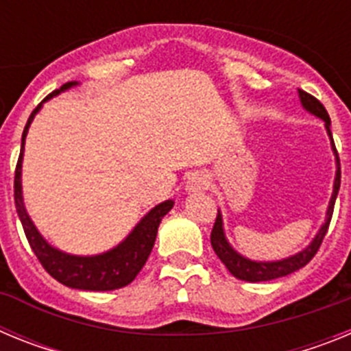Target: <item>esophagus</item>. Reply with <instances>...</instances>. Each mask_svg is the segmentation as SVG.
I'll return each instance as SVG.
<instances>
[{"instance_id": "obj_1", "label": "esophagus", "mask_w": 351, "mask_h": 351, "mask_svg": "<svg viewBox=\"0 0 351 351\" xmlns=\"http://www.w3.org/2000/svg\"><path fill=\"white\" fill-rule=\"evenodd\" d=\"M209 188V179H207L206 173L195 172L191 173L188 182H186V191L188 193H198V191H204Z\"/></svg>"}]
</instances>
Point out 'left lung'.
<instances>
[{
    "label": "left lung",
    "instance_id": "obj_1",
    "mask_svg": "<svg viewBox=\"0 0 351 351\" xmlns=\"http://www.w3.org/2000/svg\"><path fill=\"white\" fill-rule=\"evenodd\" d=\"M299 100L304 110H308L309 114H313V116L318 117V119H322L325 123V130H327V135L328 138H330V147H332V153L334 156H336V178H334V188L332 195H330V202H328L327 213H325V221L322 223L320 230L316 232V235L313 237L311 243L304 247V250H300L299 253L287 256V258L272 260V262H260V260L246 258V256L241 255L239 251H235L234 246L228 243V239H226L225 234V226H223L221 210L218 209L216 223H214L213 234H210V244H213L214 253L218 255V258L225 263V267L228 269L230 274L235 276L237 280L250 281V283H260V281H271L276 280V278H283V276H288L291 274V272L302 269L304 265L311 262L313 256L316 255V251H318L325 234H327L330 219H332L334 204H336V198L337 193H339L341 186V167L339 158H337L336 145H334L332 133H330V117H328L324 105L316 100L315 96L308 95L306 91H300L299 89Z\"/></svg>",
    "mask_w": 351,
    "mask_h": 351
}]
</instances>
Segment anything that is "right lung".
Instances as JSON below:
<instances>
[{"label":"right lung","instance_id":"right-lung-1","mask_svg":"<svg viewBox=\"0 0 351 351\" xmlns=\"http://www.w3.org/2000/svg\"><path fill=\"white\" fill-rule=\"evenodd\" d=\"M79 86L77 80L63 84L58 91L51 95L31 112L29 119L26 123V128L23 132V142H21V156L15 169L14 181V197L15 209H17L19 219L23 223L24 234L27 237L31 250L35 251L36 258L43 265V269L60 281L61 285L75 290H89V291H108L117 290L132 283L142 271L144 263L147 262L151 251H153L154 241H156L158 226L165 214L173 207V200H165L158 204L153 209L144 214V218L133 226V230L121 241L117 246L110 247L108 251L98 253V255H71L66 251H61L52 246L47 239L43 237L35 226L33 219L27 214L24 206L23 197V158H24V144H26L27 130L35 119L36 114L42 110L43 104L51 98L58 96L60 93Z\"/></svg>","mask_w":351,"mask_h":351}]
</instances>
